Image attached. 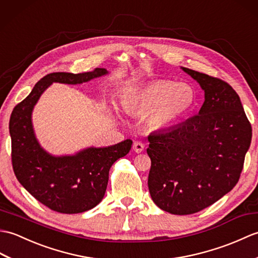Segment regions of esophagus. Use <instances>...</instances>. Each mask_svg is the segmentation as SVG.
I'll list each match as a JSON object with an SVG mask.
<instances>
[{
	"label": "esophagus",
	"mask_w": 258,
	"mask_h": 258,
	"mask_svg": "<svg viewBox=\"0 0 258 258\" xmlns=\"http://www.w3.org/2000/svg\"><path fill=\"white\" fill-rule=\"evenodd\" d=\"M133 149H134L135 152L140 153V152L144 151L145 146H144V144H142V142H140V141H135V142H134V146H133Z\"/></svg>",
	"instance_id": "obj_1"
}]
</instances>
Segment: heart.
<instances>
[{
	"mask_svg": "<svg viewBox=\"0 0 258 258\" xmlns=\"http://www.w3.org/2000/svg\"><path fill=\"white\" fill-rule=\"evenodd\" d=\"M122 105L137 111H148L153 127H164L184 116L196 104V93L190 85L172 81H156L121 96Z\"/></svg>",
	"mask_w": 258,
	"mask_h": 258,
	"instance_id": "b5f03b06",
	"label": "heart"
}]
</instances>
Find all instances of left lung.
<instances>
[{
    "label": "left lung",
    "mask_w": 258,
    "mask_h": 258,
    "mask_svg": "<svg viewBox=\"0 0 258 258\" xmlns=\"http://www.w3.org/2000/svg\"><path fill=\"white\" fill-rule=\"evenodd\" d=\"M204 90L199 114L148 136L149 192L158 207L193 214L236 185L251 141L241 99L226 82L182 67Z\"/></svg>",
    "instance_id": "8db88e82"
}]
</instances>
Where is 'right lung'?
<instances>
[{
	"label": "right lung",
	"mask_w": 258,
	"mask_h": 258,
	"mask_svg": "<svg viewBox=\"0 0 258 258\" xmlns=\"http://www.w3.org/2000/svg\"><path fill=\"white\" fill-rule=\"evenodd\" d=\"M106 74L105 68L82 74H48L11 114L12 165L16 179L38 202L55 212L83 213L99 204L105 196L111 165L130 151L133 141L127 139L105 148L91 147L74 156H51L39 146L34 134L33 108L53 83L83 84Z\"/></svg>",
	"instance_id": "1"
}]
</instances>
